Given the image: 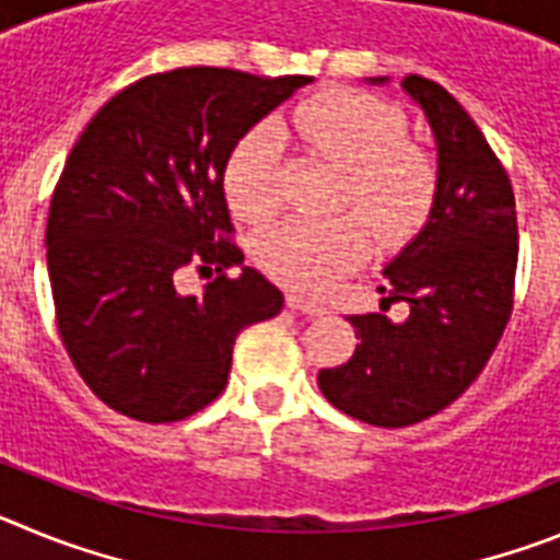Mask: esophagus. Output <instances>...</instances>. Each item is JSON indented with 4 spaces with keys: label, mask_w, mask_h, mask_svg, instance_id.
<instances>
[{
    "label": "esophagus",
    "mask_w": 560,
    "mask_h": 560,
    "mask_svg": "<svg viewBox=\"0 0 560 560\" xmlns=\"http://www.w3.org/2000/svg\"><path fill=\"white\" fill-rule=\"evenodd\" d=\"M285 305H289V308H294V311H303L305 316H325V314H328V308H325L323 303H314V300H308V296H303V294H294V291H291V294H285Z\"/></svg>",
    "instance_id": "1"
}]
</instances>
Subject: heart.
Wrapping results in <instances>:
<instances>
[{"label":"heart","mask_w":560,"mask_h":560,"mask_svg":"<svg viewBox=\"0 0 560 560\" xmlns=\"http://www.w3.org/2000/svg\"><path fill=\"white\" fill-rule=\"evenodd\" d=\"M305 145L348 173V201L378 235L395 237L427 215L434 196V165L407 142L404 114L359 92H325L294 112ZM280 140L257 126L237 142L224 171L232 210L246 221L269 219L277 207ZM370 235L359 219H289L255 237V260L280 283L325 291L361 266Z\"/></svg>","instance_id":"1"}]
</instances>
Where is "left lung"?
I'll return each mask as SVG.
<instances>
[{"mask_svg": "<svg viewBox=\"0 0 560 560\" xmlns=\"http://www.w3.org/2000/svg\"><path fill=\"white\" fill-rule=\"evenodd\" d=\"M400 89L438 151L427 224L381 271V311L404 300L409 316H348L355 353L316 378L336 409L384 429L432 418L471 387L511 319L518 260L513 187L485 133L440 83L407 75Z\"/></svg>", "mask_w": 560, "mask_h": 560, "instance_id": "left-lung-1", "label": "left lung"}]
</instances>
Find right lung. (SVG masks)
Returning a JSON list of instances; mask_svg holds the SVG:
<instances>
[{
    "label": "right lung",
    "mask_w": 560,
    "mask_h": 560,
    "mask_svg": "<svg viewBox=\"0 0 560 560\" xmlns=\"http://www.w3.org/2000/svg\"><path fill=\"white\" fill-rule=\"evenodd\" d=\"M311 78L182 67L117 92L83 128L47 219L58 330L89 389L114 412L173 423L219 398L237 334L283 311V291L226 235L230 153ZM220 277L201 298L172 277ZM242 266V275L223 271Z\"/></svg>",
    "instance_id": "obj_1"
}]
</instances>
